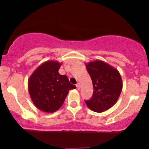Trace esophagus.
I'll return each mask as SVG.
<instances>
[{
  "instance_id": "obj_1",
  "label": "esophagus",
  "mask_w": 149,
  "mask_h": 149,
  "mask_svg": "<svg viewBox=\"0 0 149 149\" xmlns=\"http://www.w3.org/2000/svg\"><path fill=\"white\" fill-rule=\"evenodd\" d=\"M76 88H77V90H80V83H77Z\"/></svg>"
}]
</instances>
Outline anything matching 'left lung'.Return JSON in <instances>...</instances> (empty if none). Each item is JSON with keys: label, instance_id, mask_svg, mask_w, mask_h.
Instances as JSON below:
<instances>
[{"label": "left lung", "instance_id": "left-lung-1", "mask_svg": "<svg viewBox=\"0 0 149 149\" xmlns=\"http://www.w3.org/2000/svg\"><path fill=\"white\" fill-rule=\"evenodd\" d=\"M93 85L91 100L85 101L92 111L102 113L117 102L123 89L122 78L117 69L102 60L85 64Z\"/></svg>", "mask_w": 149, "mask_h": 149}]
</instances>
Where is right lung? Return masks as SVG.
<instances>
[{"label": "right lung", "instance_id": "1", "mask_svg": "<svg viewBox=\"0 0 149 149\" xmlns=\"http://www.w3.org/2000/svg\"><path fill=\"white\" fill-rule=\"evenodd\" d=\"M61 64L49 60L40 64L28 80V89L32 102L40 111L53 113L60 108L70 90L76 88L66 75H60Z\"/></svg>", "mask_w": 149, "mask_h": 149}]
</instances>
